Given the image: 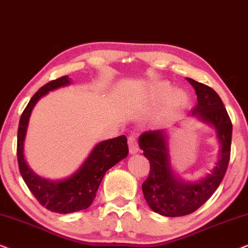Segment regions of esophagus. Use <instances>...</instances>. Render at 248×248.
Listing matches in <instances>:
<instances>
[{
  "label": "esophagus",
  "mask_w": 248,
  "mask_h": 248,
  "mask_svg": "<svg viewBox=\"0 0 248 248\" xmlns=\"http://www.w3.org/2000/svg\"><path fill=\"white\" fill-rule=\"evenodd\" d=\"M128 150H130L131 155L138 154L140 148H139L138 141H137V137L134 134H132L130 138H128Z\"/></svg>",
  "instance_id": "34e87169"
}]
</instances>
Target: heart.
Wrapping results in <instances>:
<instances>
[{
	"label": "heart",
	"mask_w": 248,
	"mask_h": 248,
	"mask_svg": "<svg viewBox=\"0 0 248 248\" xmlns=\"http://www.w3.org/2000/svg\"><path fill=\"white\" fill-rule=\"evenodd\" d=\"M171 90L172 88L169 83L159 82L155 84L154 89H152V97H154L155 100L161 101L170 94L171 96L168 98L169 108H171V109H177V108L184 106L186 101H187V96H186V93H183L181 90H175L171 93Z\"/></svg>",
	"instance_id": "heart-1"
}]
</instances>
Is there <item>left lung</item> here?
<instances>
[{"mask_svg":"<svg viewBox=\"0 0 248 248\" xmlns=\"http://www.w3.org/2000/svg\"><path fill=\"white\" fill-rule=\"evenodd\" d=\"M186 80L198 97L192 115L216 131L220 144L218 160L210 174L195 182H186L172 168L169 130L148 131L141 135L139 145L150 161V174L142 184V191L151 210L165 217L189 215L204 204L222 182L230 158L232 125L221 98L212 88L189 78Z\"/></svg>","mask_w":248,"mask_h":248,"instance_id":"left-lung-1","label":"left lung"}]
</instances>
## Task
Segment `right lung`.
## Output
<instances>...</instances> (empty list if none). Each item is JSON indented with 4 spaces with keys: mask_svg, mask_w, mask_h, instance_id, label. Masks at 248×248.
<instances>
[{
    "mask_svg": "<svg viewBox=\"0 0 248 248\" xmlns=\"http://www.w3.org/2000/svg\"><path fill=\"white\" fill-rule=\"evenodd\" d=\"M69 84H71V79L69 76H64L46 83L33 94L20 117L16 144L19 170L30 192L47 210L61 215L89 208L96 198L98 187L106 171L122 159L126 158L128 154L126 137L121 135L94 145L79 169L66 178L59 181L44 178L29 167L25 158V140L33 107L49 91Z\"/></svg>",
    "mask_w": 248,
    "mask_h": 248,
    "instance_id": "obj_1",
    "label": "right lung"
}]
</instances>
